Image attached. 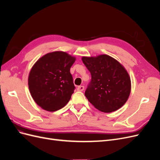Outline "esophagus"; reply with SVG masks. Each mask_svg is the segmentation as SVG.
<instances>
[{"label":"esophagus","instance_id":"1","mask_svg":"<svg viewBox=\"0 0 160 160\" xmlns=\"http://www.w3.org/2000/svg\"><path fill=\"white\" fill-rule=\"evenodd\" d=\"M84 89V86H79L78 88H77V90H78V91H83Z\"/></svg>","mask_w":160,"mask_h":160}]
</instances>
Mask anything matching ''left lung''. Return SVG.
I'll use <instances>...</instances> for the list:
<instances>
[{
  "label": "left lung",
  "mask_w": 160,
  "mask_h": 160,
  "mask_svg": "<svg viewBox=\"0 0 160 160\" xmlns=\"http://www.w3.org/2000/svg\"><path fill=\"white\" fill-rule=\"evenodd\" d=\"M82 60L92 77L85 91L87 99L104 112L120 108L128 100L131 91V81L126 69L116 60L106 54L82 57Z\"/></svg>",
  "instance_id": "obj_1"
}]
</instances>
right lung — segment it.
I'll return each instance as SVG.
<instances>
[{
  "mask_svg": "<svg viewBox=\"0 0 160 160\" xmlns=\"http://www.w3.org/2000/svg\"><path fill=\"white\" fill-rule=\"evenodd\" d=\"M75 58L64 52L46 54L34 64L28 76L32 98L44 110L54 112L71 98L75 86L70 68Z\"/></svg>",
  "mask_w": 160,
  "mask_h": 160,
  "instance_id": "add662e5",
  "label": "right lung"
}]
</instances>
